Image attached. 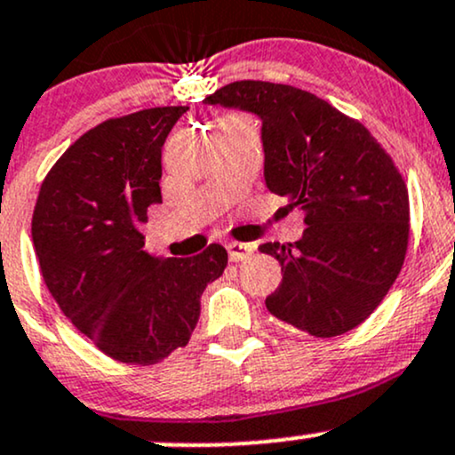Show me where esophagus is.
Masks as SVG:
<instances>
[{"label": "esophagus", "mask_w": 455, "mask_h": 455, "mask_svg": "<svg viewBox=\"0 0 455 455\" xmlns=\"http://www.w3.org/2000/svg\"><path fill=\"white\" fill-rule=\"evenodd\" d=\"M227 251H228V259H231L233 263H237V261H243V259L251 257L252 246H251V243L231 242V243H227Z\"/></svg>", "instance_id": "1"}]
</instances>
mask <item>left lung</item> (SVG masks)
I'll return each instance as SVG.
<instances>
[{"instance_id":"left-lung-1","label":"left lung","mask_w":455,"mask_h":455,"mask_svg":"<svg viewBox=\"0 0 455 455\" xmlns=\"http://www.w3.org/2000/svg\"><path fill=\"white\" fill-rule=\"evenodd\" d=\"M204 103L261 118L266 186L304 213L298 242L259 246L283 269L267 311L322 339L365 322L408 248V189L391 155L361 123L284 84L243 79Z\"/></svg>"}]
</instances>
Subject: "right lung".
<instances>
[{
  "instance_id": "1",
  "label": "right lung",
  "mask_w": 455,
  "mask_h": 455,
  "mask_svg": "<svg viewBox=\"0 0 455 455\" xmlns=\"http://www.w3.org/2000/svg\"><path fill=\"white\" fill-rule=\"evenodd\" d=\"M186 106L151 108L97 124L44 177L32 242L58 307L114 361L153 365L183 347L201 296L228 254L151 257L142 224L162 203V147Z\"/></svg>"
}]
</instances>
